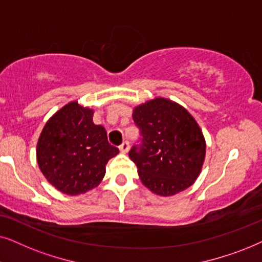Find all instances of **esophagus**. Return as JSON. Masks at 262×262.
<instances>
[{
  "label": "esophagus",
  "mask_w": 262,
  "mask_h": 262,
  "mask_svg": "<svg viewBox=\"0 0 262 262\" xmlns=\"http://www.w3.org/2000/svg\"><path fill=\"white\" fill-rule=\"evenodd\" d=\"M119 149H120V151L123 152V154H126L128 150H130V144H128L127 141H124L123 144L119 146Z\"/></svg>",
  "instance_id": "obj_1"
}]
</instances>
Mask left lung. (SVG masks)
Returning a JSON list of instances; mask_svg holds the SVG:
<instances>
[{"mask_svg":"<svg viewBox=\"0 0 262 262\" xmlns=\"http://www.w3.org/2000/svg\"><path fill=\"white\" fill-rule=\"evenodd\" d=\"M132 118L142 143L132 146L128 156L143 185L157 195L170 196L194 184L206 142L192 114L169 99L155 98L136 106Z\"/></svg>","mask_w":262,"mask_h":262,"instance_id":"1","label":"left lung"}]
</instances>
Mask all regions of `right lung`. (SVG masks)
<instances>
[{"mask_svg": "<svg viewBox=\"0 0 262 262\" xmlns=\"http://www.w3.org/2000/svg\"><path fill=\"white\" fill-rule=\"evenodd\" d=\"M94 111L71 101L46 121L37 144V162L56 189L78 195L96 187L106 164L119 150L107 141L106 130L93 123Z\"/></svg>", "mask_w": 262, "mask_h": 262, "instance_id": "1", "label": "right lung"}]
</instances>
